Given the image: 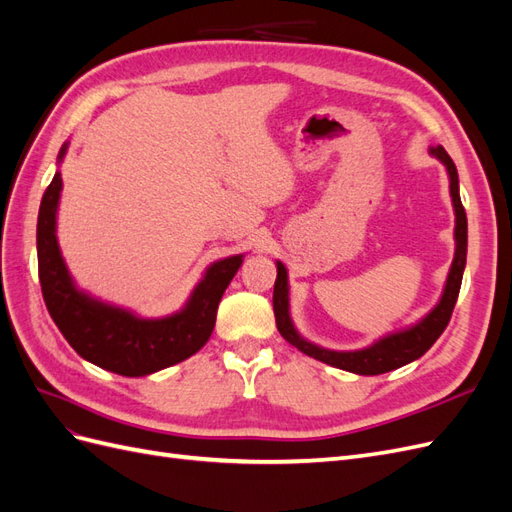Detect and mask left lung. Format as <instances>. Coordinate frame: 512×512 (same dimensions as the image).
Instances as JSON below:
<instances>
[{"label":"left lung","mask_w":512,"mask_h":512,"mask_svg":"<svg viewBox=\"0 0 512 512\" xmlns=\"http://www.w3.org/2000/svg\"><path fill=\"white\" fill-rule=\"evenodd\" d=\"M431 153L436 158H440L448 170V177H451V196H453V205H455V215H457V226H455V241H457V250L453 258V267L451 273H448L446 288L440 303L431 309V314H427L421 322L414 324L412 329L393 333L389 337L380 339L374 346H369L365 350H354V352H333V350H324L314 344L305 342L294 331L290 316H288V275L286 267L282 262H277V280L273 286V312H275V324L277 331L282 333L286 342H290L294 348H299L303 354L314 356V359L352 371V374H361V376H378L384 374V371H393L401 365H406L418 356H423L436 339L444 333L448 320L453 316V309L459 297V288H461V277H463V267H466V254H468V218H466V209L461 205L459 198V177H457V168L451 160V156L444 151V147H431Z\"/></svg>","instance_id":"left-lung-1"}]
</instances>
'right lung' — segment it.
<instances>
[{"label": "right lung", "instance_id": "obj_1", "mask_svg": "<svg viewBox=\"0 0 512 512\" xmlns=\"http://www.w3.org/2000/svg\"><path fill=\"white\" fill-rule=\"evenodd\" d=\"M64 153L66 145L59 151V160ZM59 192L61 175L55 173L38 213V277L46 309L68 344L89 363L130 378L181 363L203 348L213 333L222 294L239 271L243 256L211 265L179 314L160 320L136 318L74 288L55 237Z\"/></svg>", "mask_w": 512, "mask_h": 512}]
</instances>
